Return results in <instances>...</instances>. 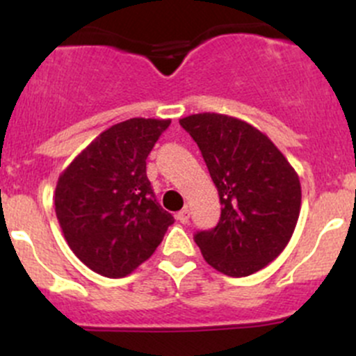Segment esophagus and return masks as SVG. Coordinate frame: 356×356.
<instances>
[{
    "label": "esophagus",
    "instance_id": "obj_1",
    "mask_svg": "<svg viewBox=\"0 0 356 356\" xmlns=\"http://www.w3.org/2000/svg\"><path fill=\"white\" fill-rule=\"evenodd\" d=\"M175 218H177V220L181 222V224H188V222H189V208L184 207L181 211H177Z\"/></svg>",
    "mask_w": 356,
    "mask_h": 356
}]
</instances>
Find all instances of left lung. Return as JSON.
<instances>
[{"instance_id": "obj_1", "label": "left lung", "mask_w": 356, "mask_h": 356, "mask_svg": "<svg viewBox=\"0 0 356 356\" xmlns=\"http://www.w3.org/2000/svg\"><path fill=\"white\" fill-rule=\"evenodd\" d=\"M198 145L217 186L220 220L195 234L204 260L231 277L267 267L289 243L300 217L298 174L258 129L220 113L179 120Z\"/></svg>"}]
</instances>
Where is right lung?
<instances>
[{
	"instance_id": "add662e5",
	"label": "right lung",
	"mask_w": 356,
	"mask_h": 356,
	"mask_svg": "<svg viewBox=\"0 0 356 356\" xmlns=\"http://www.w3.org/2000/svg\"><path fill=\"white\" fill-rule=\"evenodd\" d=\"M168 125L156 118L111 125L60 175L56 218L75 257L96 274L129 275L174 224L146 175V158Z\"/></svg>"
}]
</instances>
